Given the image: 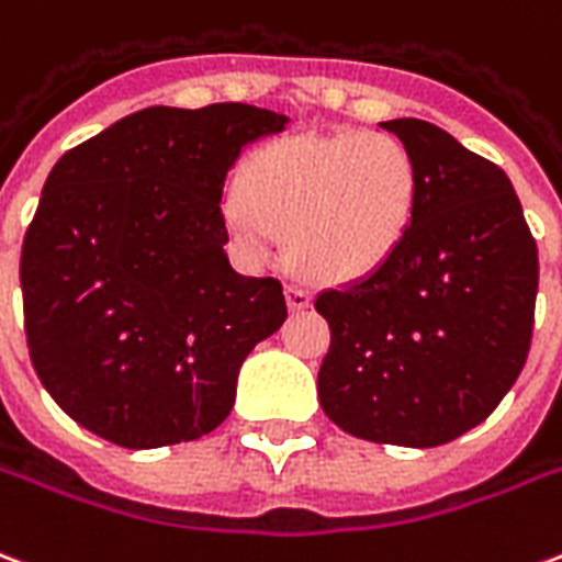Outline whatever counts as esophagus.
I'll list each match as a JSON object with an SVG mask.
<instances>
[{"instance_id": "obj_1", "label": "esophagus", "mask_w": 562, "mask_h": 562, "mask_svg": "<svg viewBox=\"0 0 562 562\" xmlns=\"http://www.w3.org/2000/svg\"><path fill=\"white\" fill-rule=\"evenodd\" d=\"M285 300H289V310L291 312L310 310V306H312L310 289H303V285H289V289H285Z\"/></svg>"}]
</instances>
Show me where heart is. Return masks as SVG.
I'll return each instance as SVG.
<instances>
[{
  "mask_svg": "<svg viewBox=\"0 0 562 562\" xmlns=\"http://www.w3.org/2000/svg\"><path fill=\"white\" fill-rule=\"evenodd\" d=\"M415 203V158L395 135H306L247 158L224 226L250 265L271 262L277 229H289L291 256L310 277L353 282L401 250Z\"/></svg>",
  "mask_w": 562,
  "mask_h": 562,
  "instance_id": "heart-1",
  "label": "heart"
}]
</instances>
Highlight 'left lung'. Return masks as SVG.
<instances>
[{
    "instance_id": "1",
    "label": "left lung",
    "mask_w": 562,
    "mask_h": 562,
    "mask_svg": "<svg viewBox=\"0 0 562 562\" xmlns=\"http://www.w3.org/2000/svg\"><path fill=\"white\" fill-rule=\"evenodd\" d=\"M380 126L413 153L418 203L380 271L315 297L333 333L318 397L345 434L436 448L486 422L519 380L537 241L498 165L427 120Z\"/></svg>"
}]
</instances>
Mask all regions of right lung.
<instances>
[{
    "mask_svg": "<svg viewBox=\"0 0 562 562\" xmlns=\"http://www.w3.org/2000/svg\"><path fill=\"white\" fill-rule=\"evenodd\" d=\"M285 114L244 102L135 111L58 158L23 241L25 338L43 389L132 451L212 434L238 371L289 318L277 280L226 256V173Z\"/></svg>",
    "mask_w": 562,
    "mask_h": 562,
    "instance_id": "add662e5",
    "label": "right lung"
}]
</instances>
